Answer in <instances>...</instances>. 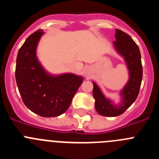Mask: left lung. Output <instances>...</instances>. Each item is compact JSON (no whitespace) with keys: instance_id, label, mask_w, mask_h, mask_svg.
Wrapping results in <instances>:
<instances>
[{"instance_id":"left-lung-1","label":"left lung","mask_w":159,"mask_h":159,"mask_svg":"<svg viewBox=\"0 0 159 159\" xmlns=\"http://www.w3.org/2000/svg\"><path fill=\"white\" fill-rule=\"evenodd\" d=\"M116 41L114 46L116 51L124 57L129 70V80L122 90V103L114 106L109 99H106L102 92L93 82V96L95 99V107L97 112L102 116L116 117L124 113L125 111L137 99L143 79V66L139 48L132 38L123 31L116 29Z\"/></svg>"}]
</instances>
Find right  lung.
Returning a JSON list of instances; mask_svg holds the SVG:
<instances>
[{
	"instance_id": "add662e5",
	"label": "right lung",
	"mask_w": 159,
	"mask_h": 159,
	"mask_svg": "<svg viewBox=\"0 0 159 159\" xmlns=\"http://www.w3.org/2000/svg\"><path fill=\"white\" fill-rule=\"evenodd\" d=\"M42 30L33 32L19 49L16 81L20 95L29 110L42 117H57L71 105L83 83V77L67 73L51 75L43 69L36 55Z\"/></svg>"
}]
</instances>
